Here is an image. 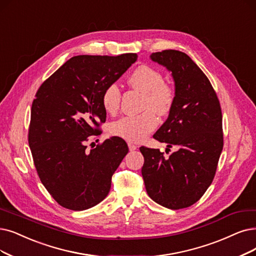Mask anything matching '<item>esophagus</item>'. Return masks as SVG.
Masks as SVG:
<instances>
[{"label":"esophagus","instance_id":"1","mask_svg":"<svg viewBox=\"0 0 256 256\" xmlns=\"http://www.w3.org/2000/svg\"><path fill=\"white\" fill-rule=\"evenodd\" d=\"M128 148H129L130 151H134V150L138 149V146L134 145V144H132V142H128Z\"/></svg>","mask_w":256,"mask_h":256}]
</instances>
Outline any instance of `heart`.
I'll return each instance as SVG.
<instances>
[{
  "instance_id": "1",
  "label": "heart",
  "mask_w": 256,
  "mask_h": 256,
  "mask_svg": "<svg viewBox=\"0 0 256 256\" xmlns=\"http://www.w3.org/2000/svg\"><path fill=\"white\" fill-rule=\"evenodd\" d=\"M127 84L142 92V109H146L136 116H126L112 122L110 132L128 142H138L144 140L158 126V116H166L173 107L176 91L171 85L164 82L158 70L147 65L136 68L127 78ZM122 94L116 84L108 85L102 94V104L109 114H114L120 109Z\"/></svg>"
}]
</instances>
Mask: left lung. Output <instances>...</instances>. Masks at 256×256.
Wrapping results in <instances>:
<instances>
[{
    "label": "left lung",
    "instance_id": "1",
    "mask_svg": "<svg viewBox=\"0 0 256 256\" xmlns=\"http://www.w3.org/2000/svg\"><path fill=\"white\" fill-rule=\"evenodd\" d=\"M150 58L170 71L176 85L174 104L153 138L166 142V150L174 145L178 150L167 158L160 149L142 146V176L156 202L172 210L187 208L204 196L216 176L224 146L220 100L186 54L169 49Z\"/></svg>",
    "mask_w": 256,
    "mask_h": 256
}]
</instances>
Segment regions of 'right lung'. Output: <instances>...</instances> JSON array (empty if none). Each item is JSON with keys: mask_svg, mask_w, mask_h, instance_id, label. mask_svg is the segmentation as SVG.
Returning <instances> with one entry per match:
<instances>
[{"mask_svg": "<svg viewBox=\"0 0 256 256\" xmlns=\"http://www.w3.org/2000/svg\"><path fill=\"white\" fill-rule=\"evenodd\" d=\"M136 54L76 56L36 91L28 142L38 178L56 202L74 211L98 205L110 191L111 178L128 153L126 142L112 136L87 151L91 136L106 120L104 89L134 64Z\"/></svg>", "mask_w": 256, "mask_h": 256, "instance_id": "right-lung-1", "label": "right lung"}]
</instances>
